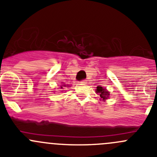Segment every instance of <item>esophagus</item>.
Returning a JSON list of instances; mask_svg holds the SVG:
<instances>
[{
    "label": "esophagus",
    "instance_id": "34e87169",
    "mask_svg": "<svg viewBox=\"0 0 157 157\" xmlns=\"http://www.w3.org/2000/svg\"><path fill=\"white\" fill-rule=\"evenodd\" d=\"M80 83H86V80H81V82H80Z\"/></svg>",
    "mask_w": 157,
    "mask_h": 157
}]
</instances>
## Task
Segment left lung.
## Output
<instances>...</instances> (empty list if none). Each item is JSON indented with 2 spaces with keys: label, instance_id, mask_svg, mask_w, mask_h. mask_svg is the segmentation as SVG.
<instances>
[{
  "label": "left lung",
  "instance_id": "left-lung-1",
  "mask_svg": "<svg viewBox=\"0 0 157 157\" xmlns=\"http://www.w3.org/2000/svg\"><path fill=\"white\" fill-rule=\"evenodd\" d=\"M96 93H97L98 95H100V98L103 100H104V101L109 98V92L106 90V88H103L102 87V86H98L97 87V90H96ZM101 99H100V100H101Z\"/></svg>",
  "mask_w": 157,
  "mask_h": 157
}]
</instances>
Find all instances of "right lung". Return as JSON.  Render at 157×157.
<instances>
[{"label":"right lung","mask_w":157,"mask_h":157,"mask_svg":"<svg viewBox=\"0 0 157 157\" xmlns=\"http://www.w3.org/2000/svg\"><path fill=\"white\" fill-rule=\"evenodd\" d=\"M68 86V85H64V84L61 85V86H60V89H63V86Z\"/></svg>","instance_id":"1"}]
</instances>
